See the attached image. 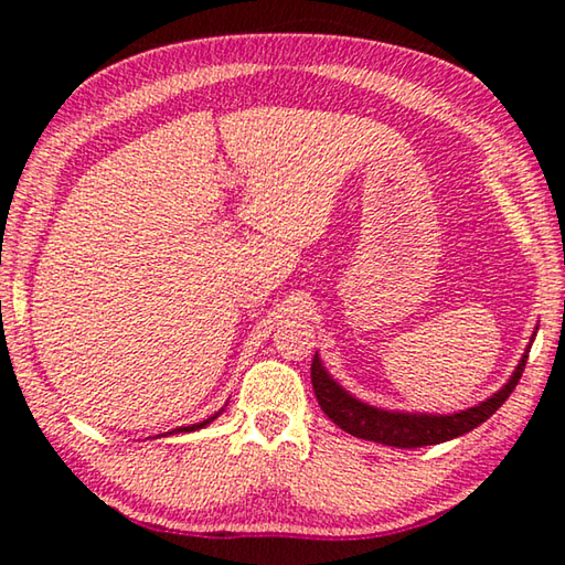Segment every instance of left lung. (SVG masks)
<instances>
[{"label": "left lung", "mask_w": 565, "mask_h": 565, "mask_svg": "<svg viewBox=\"0 0 565 565\" xmlns=\"http://www.w3.org/2000/svg\"><path fill=\"white\" fill-rule=\"evenodd\" d=\"M529 351L531 343L525 347L511 379L505 381L493 396L471 408L456 411V414H420V411H388L371 406L366 401L349 394V391L329 374L327 366L321 363L319 351L313 353L311 361V384L323 414L347 434L396 448H420L451 441V438L473 431V428L481 426L486 418H491L495 411L501 408L503 401L511 396L515 384H519L525 361H529Z\"/></svg>", "instance_id": "1"}]
</instances>
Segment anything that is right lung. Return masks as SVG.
<instances>
[{
	"label": "right lung",
	"instance_id": "add662e5",
	"mask_svg": "<svg viewBox=\"0 0 565 565\" xmlns=\"http://www.w3.org/2000/svg\"><path fill=\"white\" fill-rule=\"evenodd\" d=\"M224 411V408H222ZM222 411H216V414L214 416H209V418H204L202 420V424H191V426H179V428H174V431H169V434H191V431H199V428H204V426H209V424H212V420L214 418H218V416H222Z\"/></svg>",
	"mask_w": 565,
	"mask_h": 565
}]
</instances>
